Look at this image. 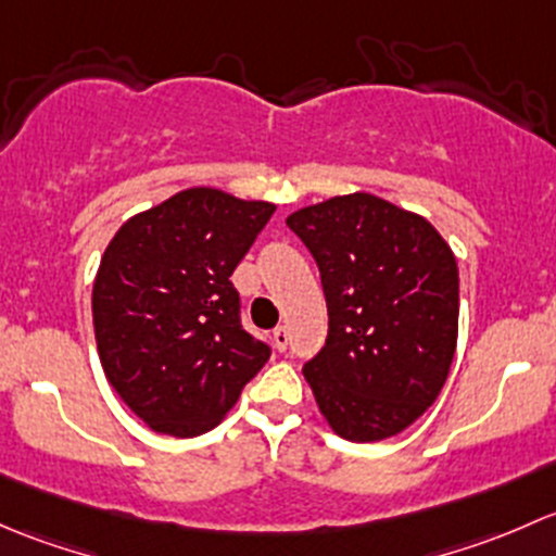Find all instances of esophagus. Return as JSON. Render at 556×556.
I'll return each instance as SVG.
<instances>
[{
	"label": "esophagus",
	"instance_id": "esophagus-1",
	"mask_svg": "<svg viewBox=\"0 0 556 556\" xmlns=\"http://www.w3.org/2000/svg\"><path fill=\"white\" fill-rule=\"evenodd\" d=\"M273 345H276V351H286V345H289V329L286 326H278L273 331Z\"/></svg>",
	"mask_w": 556,
	"mask_h": 556
}]
</instances>
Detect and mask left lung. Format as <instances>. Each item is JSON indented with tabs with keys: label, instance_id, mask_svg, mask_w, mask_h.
<instances>
[{
	"label": "left lung",
	"instance_id": "obj_1",
	"mask_svg": "<svg viewBox=\"0 0 556 556\" xmlns=\"http://www.w3.org/2000/svg\"><path fill=\"white\" fill-rule=\"evenodd\" d=\"M286 225L320 270L329 334L305 364L320 415L382 442L437 402L457 345V262L420 214L369 192L305 205Z\"/></svg>",
	"mask_w": 556,
	"mask_h": 556
}]
</instances>
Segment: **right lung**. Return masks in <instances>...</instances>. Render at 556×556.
<instances>
[{
  "label": "right lung",
  "mask_w": 556,
  "mask_h": 556,
  "mask_svg": "<svg viewBox=\"0 0 556 556\" xmlns=\"http://www.w3.org/2000/svg\"><path fill=\"white\" fill-rule=\"evenodd\" d=\"M273 211L190 187L109 240L93 280L96 345L109 386L152 431H211L270 358L240 326L230 276Z\"/></svg>",
  "instance_id": "obj_1"
}]
</instances>
